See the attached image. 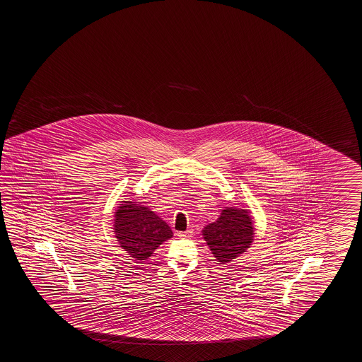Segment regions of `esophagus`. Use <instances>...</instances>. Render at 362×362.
Returning <instances> with one entry per match:
<instances>
[{"label": "esophagus", "instance_id": "34e87169", "mask_svg": "<svg viewBox=\"0 0 362 362\" xmlns=\"http://www.w3.org/2000/svg\"><path fill=\"white\" fill-rule=\"evenodd\" d=\"M192 235V230H187V232H179L177 233V237L179 238H189Z\"/></svg>", "mask_w": 362, "mask_h": 362}]
</instances>
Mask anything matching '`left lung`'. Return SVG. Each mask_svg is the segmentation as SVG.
I'll return each mask as SVG.
<instances>
[{
	"label": "left lung",
	"instance_id": "obj_1",
	"mask_svg": "<svg viewBox=\"0 0 362 362\" xmlns=\"http://www.w3.org/2000/svg\"><path fill=\"white\" fill-rule=\"evenodd\" d=\"M202 235L215 259L220 264H228L246 252L252 245V216L248 210L226 207L216 221L204 228Z\"/></svg>",
	"mask_w": 362,
	"mask_h": 362
}]
</instances>
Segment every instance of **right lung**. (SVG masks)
Returning <instances> with one entry per match:
<instances>
[{
	"label": "right lung",
	"mask_w": 362,
	"mask_h": 362,
	"mask_svg": "<svg viewBox=\"0 0 362 362\" xmlns=\"http://www.w3.org/2000/svg\"><path fill=\"white\" fill-rule=\"evenodd\" d=\"M114 232L117 243L136 262H144L163 242L173 237L170 226L147 206L122 201L115 212Z\"/></svg>",
	"instance_id": "add662e5"
}]
</instances>
